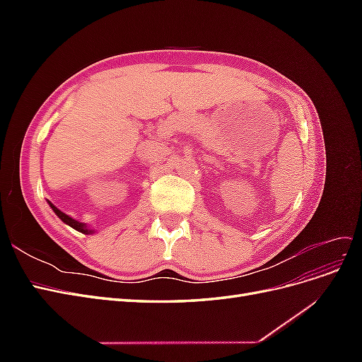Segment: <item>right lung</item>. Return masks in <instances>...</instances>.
I'll use <instances>...</instances> for the list:
<instances>
[{
    "instance_id": "add662e5",
    "label": "right lung",
    "mask_w": 362,
    "mask_h": 362,
    "mask_svg": "<svg viewBox=\"0 0 362 362\" xmlns=\"http://www.w3.org/2000/svg\"><path fill=\"white\" fill-rule=\"evenodd\" d=\"M49 205H51V208H52V210H54V213H56V214H57V216L62 218V221H63L64 223H66V225L72 226L74 229H76V231H80V233H83V234H90V233H92L90 229H87V228H86V225H84V223L74 221L72 217H69L68 214H64L63 211H60L59 208H57V206H54L51 202H49Z\"/></svg>"
}]
</instances>
